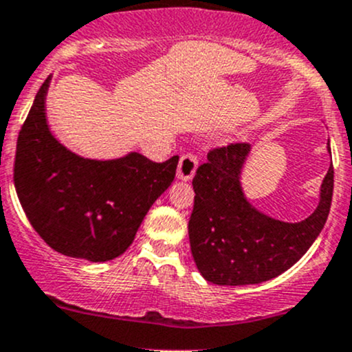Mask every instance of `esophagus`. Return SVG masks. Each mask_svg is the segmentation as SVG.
Segmentation results:
<instances>
[{
  "mask_svg": "<svg viewBox=\"0 0 352 352\" xmlns=\"http://www.w3.org/2000/svg\"><path fill=\"white\" fill-rule=\"evenodd\" d=\"M197 165H199V160L195 155L192 153L182 155L179 162V168H177V179L184 180V182L192 180L195 175V170H197Z\"/></svg>",
  "mask_w": 352,
  "mask_h": 352,
  "instance_id": "1",
  "label": "esophagus"
}]
</instances>
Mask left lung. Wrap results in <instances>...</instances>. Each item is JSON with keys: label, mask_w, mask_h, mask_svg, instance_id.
Listing matches in <instances>:
<instances>
[{"label": "left lung", "mask_w": 352, "mask_h": 352, "mask_svg": "<svg viewBox=\"0 0 352 352\" xmlns=\"http://www.w3.org/2000/svg\"><path fill=\"white\" fill-rule=\"evenodd\" d=\"M327 150L331 153L329 143ZM250 153L248 143L212 150L192 180L188 239L197 270L210 283L256 285L282 275L312 246L331 210L332 166L320 186L319 204L303 221L285 223L254 207L241 182Z\"/></svg>", "instance_id": "left-lung-1"}]
</instances>
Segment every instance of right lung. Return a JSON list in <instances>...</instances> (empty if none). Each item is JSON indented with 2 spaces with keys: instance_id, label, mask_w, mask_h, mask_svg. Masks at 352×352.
Listing matches in <instances>:
<instances>
[{
  "instance_id": "add662e5",
  "label": "right lung",
  "mask_w": 352,
  "mask_h": 352,
  "mask_svg": "<svg viewBox=\"0 0 352 352\" xmlns=\"http://www.w3.org/2000/svg\"><path fill=\"white\" fill-rule=\"evenodd\" d=\"M47 77L23 123L14 157L18 199L40 238L65 256L101 263L121 256L153 202L170 187L179 157L164 164L136 151L84 158L47 123Z\"/></svg>"
}]
</instances>
